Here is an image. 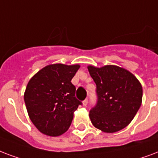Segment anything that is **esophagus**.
<instances>
[{
    "mask_svg": "<svg viewBox=\"0 0 158 158\" xmlns=\"http://www.w3.org/2000/svg\"><path fill=\"white\" fill-rule=\"evenodd\" d=\"M88 103H89V100H88V98H86V99H84V100L83 101V105L87 106Z\"/></svg>",
    "mask_w": 158,
    "mask_h": 158,
    "instance_id": "obj_1",
    "label": "esophagus"
}]
</instances>
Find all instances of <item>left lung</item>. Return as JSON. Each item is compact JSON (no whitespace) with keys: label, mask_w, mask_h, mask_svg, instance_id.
I'll return each mask as SVG.
<instances>
[{"label":"left lung","mask_w":158,"mask_h":158,"mask_svg":"<svg viewBox=\"0 0 158 158\" xmlns=\"http://www.w3.org/2000/svg\"><path fill=\"white\" fill-rule=\"evenodd\" d=\"M88 69L96 84L97 103L89 111L93 125L104 132L127 127L142 103L139 81L129 71L116 65H90Z\"/></svg>","instance_id":"8db88e82"}]
</instances>
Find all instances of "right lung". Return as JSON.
Instances as JSON below:
<instances>
[{"label":"right lung","mask_w":158,"mask_h":158,"mask_svg":"<svg viewBox=\"0 0 158 158\" xmlns=\"http://www.w3.org/2000/svg\"><path fill=\"white\" fill-rule=\"evenodd\" d=\"M79 64H55L44 67L29 81L24 99L31 122L45 135L57 137L70 126L81 101L71 83Z\"/></svg>","instance_id":"obj_1"}]
</instances>
